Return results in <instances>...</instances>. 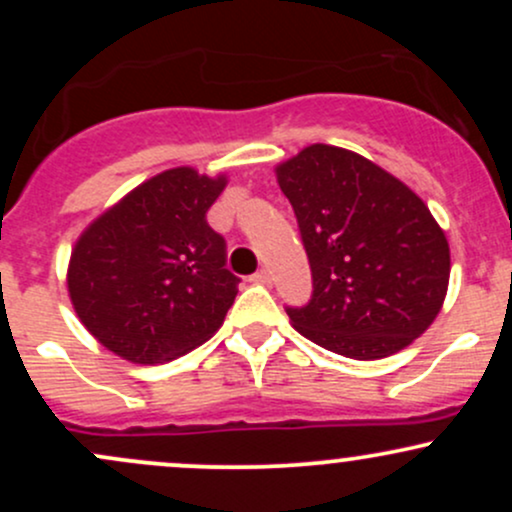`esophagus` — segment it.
Listing matches in <instances>:
<instances>
[{"mask_svg": "<svg viewBox=\"0 0 512 512\" xmlns=\"http://www.w3.org/2000/svg\"><path fill=\"white\" fill-rule=\"evenodd\" d=\"M252 281H255V284H262V286L272 284V272H269V269H260L257 274H252Z\"/></svg>", "mask_w": 512, "mask_h": 512, "instance_id": "1", "label": "esophagus"}]
</instances>
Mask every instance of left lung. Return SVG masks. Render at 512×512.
<instances>
[{"label": "left lung", "mask_w": 512, "mask_h": 512, "mask_svg": "<svg viewBox=\"0 0 512 512\" xmlns=\"http://www.w3.org/2000/svg\"><path fill=\"white\" fill-rule=\"evenodd\" d=\"M313 272V296L286 308L296 332L334 354L375 361L436 320L450 248L424 199L354 151L305 146L276 166Z\"/></svg>", "instance_id": "obj_1"}]
</instances>
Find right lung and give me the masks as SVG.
Masks as SVG:
<instances>
[{"label": "right lung", "instance_id": "right-lung-1", "mask_svg": "<svg viewBox=\"0 0 512 512\" xmlns=\"http://www.w3.org/2000/svg\"><path fill=\"white\" fill-rule=\"evenodd\" d=\"M226 175L170 168L134 187L81 233L67 289L84 327L125 361H173L214 334L236 301L226 240L207 211Z\"/></svg>", "mask_w": 512, "mask_h": 512}]
</instances>
